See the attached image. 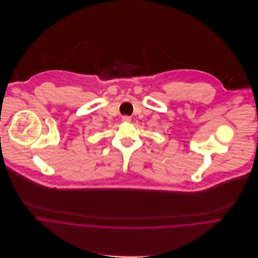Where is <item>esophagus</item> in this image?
<instances>
[{
    "label": "esophagus",
    "instance_id": "1",
    "mask_svg": "<svg viewBox=\"0 0 258 258\" xmlns=\"http://www.w3.org/2000/svg\"><path fill=\"white\" fill-rule=\"evenodd\" d=\"M122 121H123V122H126V123H129V122H131V117H129V116H123V117H122Z\"/></svg>",
    "mask_w": 258,
    "mask_h": 258
}]
</instances>
